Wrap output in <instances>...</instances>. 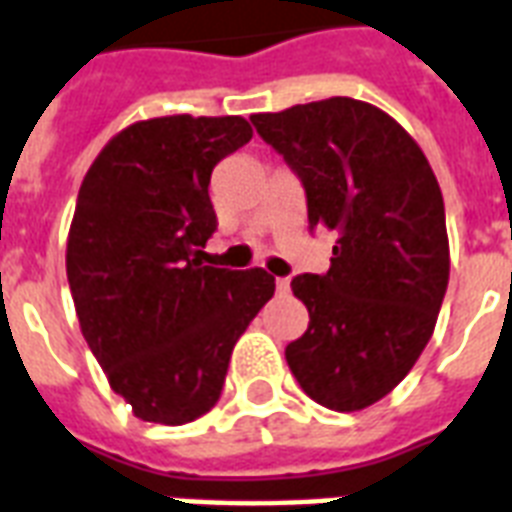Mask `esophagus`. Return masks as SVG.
Masks as SVG:
<instances>
[{"instance_id": "obj_1", "label": "esophagus", "mask_w": 512, "mask_h": 512, "mask_svg": "<svg viewBox=\"0 0 512 512\" xmlns=\"http://www.w3.org/2000/svg\"><path fill=\"white\" fill-rule=\"evenodd\" d=\"M275 286H278L280 294H286V291H288V278H278V280H275Z\"/></svg>"}]
</instances>
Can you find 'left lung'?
Listing matches in <instances>:
<instances>
[{
  "label": "left lung",
  "instance_id": "obj_1",
  "mask_svg": "<svg viewBox=\"0 0 512 512\" xmlns=\"http://www.w3.org/2000/svg\"><path fill=\"white\" fill-rule=\"evenodd\" d=\"M251 121L302 180L310 229L337 232L329 270L291 280L310 324L288 343V367L318 405L364 410L413 370L443 305L451 256L437 178L391 115L351 96Z\"/></svg>",
  "mask_w": 512,
  "mask_h": 512
}]
</instances>
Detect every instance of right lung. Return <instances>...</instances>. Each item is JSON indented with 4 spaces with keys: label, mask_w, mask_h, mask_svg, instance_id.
I'll use <instances>...</instances> for the list:
<instances>
[{
    "label": "right lung",
    "mask_w": 512,
    "mask_h": 512,
    "mask_svg": "<svg viewBox=\"0 0 512 512\" xmlns=\"http://www.w3.org/2000/svg\"><path fill=\"white\" fill-rule=\"evenodd\" d=\"M253 129L240 115H167L118 132L83 178L67 240L80 332L110 388L153 424L205 416L234 343L275 294L256 270L205 267L213 167Z\"/></svg>",
    "instance_id": "1"
}]
</instances>
